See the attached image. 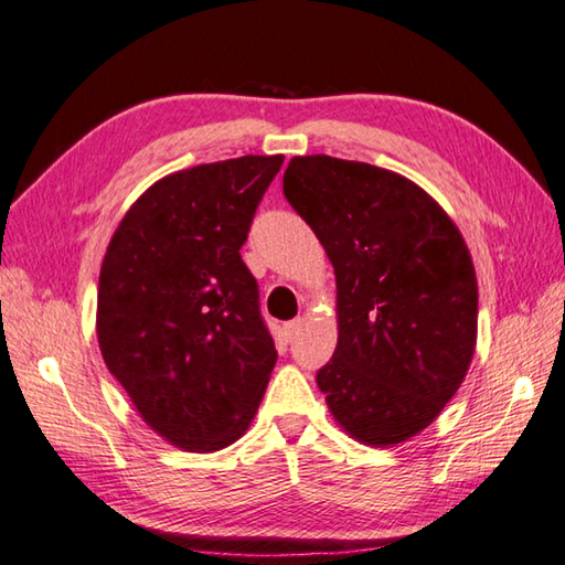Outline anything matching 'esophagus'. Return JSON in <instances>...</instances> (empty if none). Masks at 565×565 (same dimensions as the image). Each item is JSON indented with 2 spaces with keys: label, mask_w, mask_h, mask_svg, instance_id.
I'll use <instances>...</instances> for the list:
<instances>
[{
  "label": "esophagus",
  "mask_w": 565,
  "mask_h": 565,
  "mask_svg": "<svg viewBox=\"0 0 565 565\" xmlns=\"http://www.w3.org/2000/svg\"><path fill=\"white\" fill-rule=\"evenodd\" d=\"M302 326H305V319L287 321V323H285V338H290V341H292V338H295L299 331H302Z\"/></svg>",
  "instance_id": "obj_1"
}]
</instances>
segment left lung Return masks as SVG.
I'll list each match as a JSON object with an SVG mask.
<instances>
[{
	"instance_id": "left-lung-1",
	"label": "left lung",
	"mask_w": 565,
	"mask_h": 565,
	"mask_svg": "<svg viewBox=\"0 0 565 565\" xmlns=\"http://www.w3.org/2000/svg\"><path fill=\"white\" fill-rule=\"evenodd\" d=\"M285 198L335 273V353L317 372L353 440L394 447L457 394L476 350L479 282L452 217L418 183L365 161L292 157Z\"/></svg>"
}]
</instances>
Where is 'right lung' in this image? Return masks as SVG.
<instances>
[{
	"label": "right lung",
	"instance_id": "add662e5",
	"mask_svg": "<svg viewBox=\"0 0 565 565\" xmlns=\"http://www.w3.org/2000/svg\"><path fill=\"white\" fill-rule=\"evenodd\" d=\"M282 154L159 179L125 212L98 275L96 335L140 418L185 452L248 430L278 350L239 248Z\"/></svg>",
	"mask_w": 565,
	"mask_h": 565
}]
</instances>
